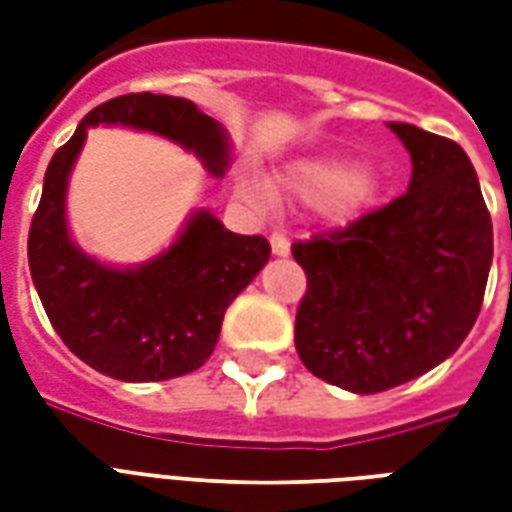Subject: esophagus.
Returning a JSON list of instances; mask_svg holds the SVG:
<instances>
[{
  "instance_id": "1",
  "label": "esophagus",
  "mask_w": 512,
  "mask_h": 512,
  "mask_svg": "<svg viewBox=\"0 0 512 512\" xmlns=\"http://www.w3.org/2000/svg\"><path fill=\"white\" fill-rule=\"evenodd\" d=\"M271 252L277 257L290 255V241L282 233H271Z\"/></svg>"
}]
</instances>
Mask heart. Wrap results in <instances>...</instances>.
<instances>
[{
  "mask_svg": "<svg viewBox=\"0 0 512 512\" xmlns=\"http://www.w3.org/2000/svg\"><path fill=\"white\" fill-rule=\"evenodd\" d=\"M290 191L307 202H326V211L337 222H348L365 211L376 197V175L367 167H351L340 158L304 161L290 172ZM252 197H263L257 186H246Z\"/></svg>",
  "mask_w": 512,
  "mask_h": 512,
  "instance_id": "b5f03b06",
  "label": "heart"
}]
</instances>
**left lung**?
<instances>
[{
  "instance_id": "1",
  "label": "left lung",
  "mask_w": 512,
  "mask_h": 512,
  "mask_svg": "<svg viewBox=\"0 0 512 512\" xmlns=\"http://www.w3.org/2000/svg\"><path fill=\"white\" fill-rule=\"evenodd\" d=\"M411 156L408 191L340 230L296 241L307 274L296 351L312 376L376 395L428 373L472 332L494 227L458 142L389 123Z\"/></svg>"
}]
</instances>
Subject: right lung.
Segmentation results:
<instances>
[{"instance_id": "right-lung-1", "label": "right lung", "mask_w": 512, "mask_h": 512, "mask_svg": "<svg viewBox=\"0 0 512 512\" xmlns=\"http://www.w3.org/2000/svg\"><path fill=\"white\" fill-rule=\"evenodd\" d=\"M126 126L186 147L224 175V128L186 98L131 93L95 106L54 153L29 227V271L54 332L73 354L117 381H167L208 362L227 307L271 257L263 235L230 233L211 211L191 213L175 244L142 266L115 268L84 255L65 219L68 178L87 128Z\"/></svg>"}]
</instances>
